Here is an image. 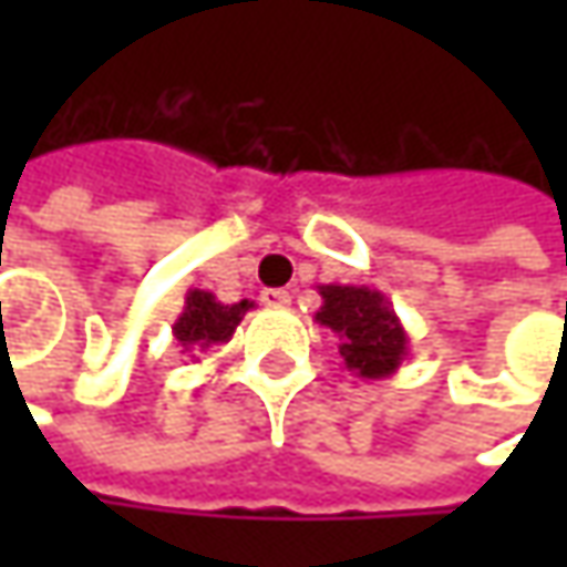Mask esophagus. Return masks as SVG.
<instances>
[{"instance_id":"esophagus-1","label":"esophagus","mask_w":567,"mask_h":567,"mask_svg":"<svg viewBox=\"0 0 567 567\" xmlns=\"http://www.w3.org/2000/svg\"><path fill=\"white\" fill-rule=\"evenodd\" d=\"M261 302L271 309H284V306H290V293L287 290H261Z\"/></svg>"}]
</instances>
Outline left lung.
Listing matches in <instances>:
<instances>
[{
	"label": "left lung",
	"mask_w": 567,
	"mask_h": 567,
	"mask_svg": "<svg viewBox=\"0 0 567 567\" xmlns=\"http://www.w3.org/2000/svg\"><path fill=\"white\" fill-rule=\"evenodd\" d=\"M318 296L316 321L338 334L340 360L353 375L375 381L401 369L410 357V338L388 296L350 284H321Z\"/></svg>",
	"instance_id": "left-lung-1"
}]
</instances>
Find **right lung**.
Returning a JSON list of instances; mask_svg holds the SVG:
<instances>
[{
  "label": "right lung",
  "instance_id": "right-lung-1",
  "mask_svg": "<svg viewBox=\"0 0 567 567\" xmlns=\"http://www.w3.org/2000/svg\"><path fill=\"white\" fill-rule=\"evenodd\" d=\"M249 309V299L227 306L207 290H188L186 306H183L179 318L173 321V338L183 347V353L227 343L233 338V331H236V324L243 321V316Z\"/></svg>",
  "mask_w": 567,
  "mask_h": 567
}]
</instances>
